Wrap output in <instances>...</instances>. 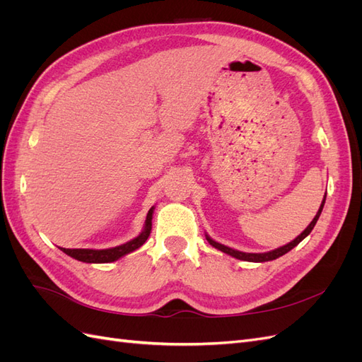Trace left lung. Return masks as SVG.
I'll list each match as a JSON object with an SVG mask.
<instances>
[{"mask_svg":"<svg viewBox=\"0 0 362 362\" xmlns=\"http://www.w3.org/2000/svg\"><path fill=\"white\" fill-rule=\"evenodd\" d=\"M325 201H326V196L323 198L322 205H320V208H319V211H317L315 217L313 218L311 223L305 228V231H303L300 235L296 237V238L293 240V242L287 243L286 246H281V247H278V249H275V250H270V252H264V254H249V252H240V250H237V249L228 247V246H225V245H221V243L214 242V240H213L211 237H208V235H205V237H206V240H208V243H210L213 247H216V249H218V250H222V252H225V254L231 255V257H234V258H237V259L250 261V262H264V261L276 259V258H279V257H282V255H286L287 252H290L293 247L298 246L306 235H310V233L313 231V228L315 226L317 221H319V217H320V214H322Z\"/></svg>","mask_w":362,"mask_h":362,"instance_id":"left-lung-1","label":"left lung"}]
</instances>
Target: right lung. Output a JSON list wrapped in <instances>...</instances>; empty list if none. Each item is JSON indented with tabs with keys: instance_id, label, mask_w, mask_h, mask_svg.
<instances>
[{
	"instance_id": "right-lung-1",
	"label": "right lung",
	"mask_w": 362,
	"mask_h": 362,
	"mask_svg": "<svg viewBox=\"0 0 362 362\" xmlns=\"http://www.w3.org/2000/svg\"><path fill=\"white\" fill-rule=\"evenodd\" d=\"M152 214H154V206H152L148 211L144 231H141L136 238L129 240V242L120 245V246L110 247V249H64V247H60V250H63L66 255L78 259V261H83V262H95V264L96 262H113L119 258L131 254V252H134L136 249H139L146 242L149 234H151V229H152Z\"/></svg>"
}]
</instances>
